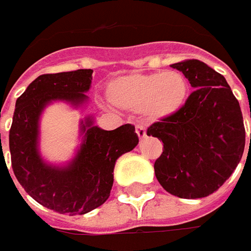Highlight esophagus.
<instances>
[{
  "label": "esophagus",
  "instance_id": "obj_1",
  "mask_svg": "<svg viewBox=\"0 0 251 251\" xmlns=\"http://www.w3.org/2000/svg\"><path fill=\"white\" fill-rule=\"evenodd\" d=\"M137 135H138V138H140V140L147 138V130H145V127H144V126H137Z\"/></svg>",
  "mask_w": 251,
  "mask_h": 251
}]
</instances>
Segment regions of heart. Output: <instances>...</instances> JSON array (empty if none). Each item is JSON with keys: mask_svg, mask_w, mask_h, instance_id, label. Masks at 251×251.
<instances>
[{"mask_svg": "<svg viewBox=\"0 0 251 251\" xmlns=\"http://www.w3.org/2000/svg\"><path fill=\"white\" fill-rule=\"evenodd\" d=\"M190 93L187 78L178 71L130 74L107 85V99L121 110L141 111L150 121H165L184 107Z\"/></svg>", "mask_w": 251, "mask_h": 251, "instance_id": "heart-1", "label": "heart"}]
</instances>
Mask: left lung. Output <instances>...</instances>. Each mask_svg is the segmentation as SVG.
Here are the masks:
<instances>
[{
	"label": "left lung",
	"mask_w": 251,
	"mask_h": 251,
	"mask_svg": "<svg viewBox=\"0 0 251 251\" xmlns=\"http://www.w3.org/2000/svg\"><path fill=\"white\" fill-rule=\"evenodd\" d=\"M172 67L196 91L175 117L153 123L147 131L163 142V152L153 165L155 175L172 196L207 197L230 177L242 159L243 116L224 75L200 60Z\"/></svg>",
	"instance_id": "obj_1"
}]
</instances>
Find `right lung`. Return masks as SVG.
Wrapping results in <instances>:
<instances>
[{"mask_svg": "<svg viewBox=\"0 0 251 251\" xmlns=\"http://www.w3.org/2000/svg\"><path fill=\"white\" fill-rule=\"evenodd\" d=\"M92 70L44 74L16 99L9 130V151L15 177L43 207L60 214L82 215L100 207L110 196L116 160L138 145L135 127L124 124L101 130L88 116L79 123L81 145L65 165L47 163L39 150L40 117L53 101L78 109L88 101ZM1 145V134H0Z\"/></svg>", "mask_w": 251, "mask_h": 251, "instance_id": "right-lung-1", "label": "right lung"}]
</instances>
